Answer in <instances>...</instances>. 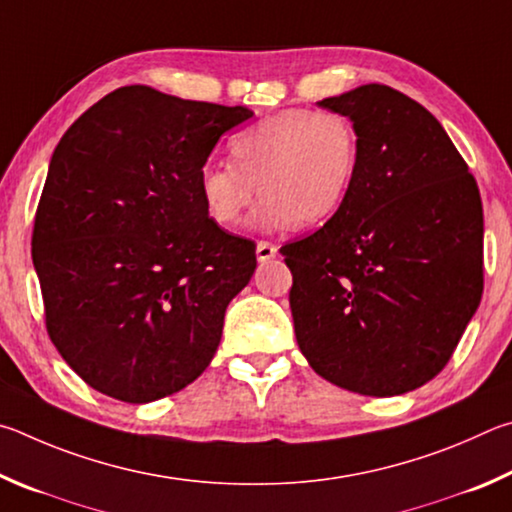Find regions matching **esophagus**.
Wrapping results in <instances>:
<instances>
[{"mask_svg": "<svg viewBox=\"0 0 512 512\" xmlns=\"http://www.w3.org/2000/svg\"><path fill=\"white\" fill-rule=\"evenodd\" d=\"M276 251H279V249H276V245H272V242L261 240V242H258V245H256V258H258V261H261V263H265V261H270V258L276 256Z\"/></svg>", "mask_w": 512, "mask_h": 512, "instance_id": "34e87169", "label": "esophagus"}]
</instances>
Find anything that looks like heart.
I'll use <instances>...</instances> for the list:
<instances>
[{"label": "heart", "mask_w": 512, "mask_h": 512, "mask_svg": "<svg viewBox=\"0 0 512 512\" xmlns=\"http://www.w3.org/2000/svg\"><path fill=\"white\" fill-rule=\"evenodd\" d=\"M233 164L200 170L209 218L229 229L261 193L251 224L263 231L317 227L342 209L360 168V137L342 114L290 107L267 114L231 141Z\"/></svg>", "instance_id": "obj_1"}]
</instances>
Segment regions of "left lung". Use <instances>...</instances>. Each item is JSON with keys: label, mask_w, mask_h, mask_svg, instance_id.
Listing matches in <instances>:
<instances>
[{"label": "left lung", "mask_w": 512, "mask_h": 512, "mask_svg": "<svg viewBox=\"0 0 512 512\" xmlns=\"http://www.w3.org/2000/svg\"><path fill=\"white\" fill-rule=\"evenodd\" d=\"M317 105L353 121L360 168L342 209L281 247L294 333L324 380L400 396L445 369L479 308V186L436 116L398 89Z\"/></svg>", "instance_id": "1"}]
</instances>
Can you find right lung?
Here are the masks:
<instances>
[{
  "mask_svg": "<svg viewBox=\"0 0 512 512\" xmlns=\"http://www.w3.org/2000/svg\"><path fill=\"white\" fill-rule=\"evenodd\" d=\"M251 116L130 85L53 150L33 265L51 342L92 389L143 405L211 364L256 245L209 218L197 179L222 134Z\"/></svg>",
  "mask_w": 512,
  "mask_h": 512,
  "instance_id": "right-lung-1",
  "label": "right lung"
}]
</instances>
